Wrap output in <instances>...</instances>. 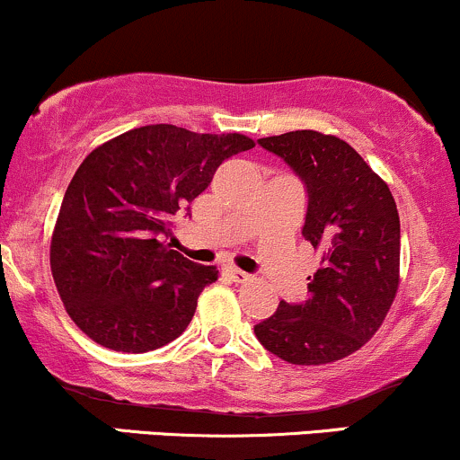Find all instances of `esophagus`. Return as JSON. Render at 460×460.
<instances>
[{
  "label": "esophagus",
  "instance_id": "1",
  "mask_svg": "<svg viewBox=\"0 0 460 460\" xmlns=\"http://www.w3.org/2000/svg\"><path fill=\"white\" fill-rule=\"evenodd\" d=\"M224 276L232 283H248L250 280V274H245V271L236 270V268H224Z\"/></svg>",
  "mask_w": 460,
  "mask_h": 460
}]
</instances>
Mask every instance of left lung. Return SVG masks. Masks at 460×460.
<instances>
[{"mask_svg":"<svg viewBox=\"0 0 460 460\" xmlns=\"http://www.w3.org/2000/svg\"><path fill=\"white\" fill-rule=\"evenodd\" d=\"M305 181L303 236L323 263L305 303L280 300L254 327L270 353L300 367L338 362L377 333L399 288V212L388 184L353 146L320 131L261 137Z\"/></svg>","mask_w":460,"mask_h":460,"instance_id":"8db88e82","label":"left lung"}]
</instances>
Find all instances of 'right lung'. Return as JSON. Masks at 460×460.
<instances>
[{
  "mask_svg": "<svg viewBox=\"0 0 460 460\" xmlns=\"http://www.w3.org/2000/svg\"><path fill=\"white\" fill-rule=\"evenodd\" d=\"M252 146L241 133L146 125L83 160L50 243L54 285L83 333L122 353L155 350L184 333L219 270L192 263L162 239L221 162Z\"/></svg>",
  "mask_w": 460,
  "mask_h": 460,
  "instance_id": "add662e5",
  "label": "right lung"
}]
</instances>
